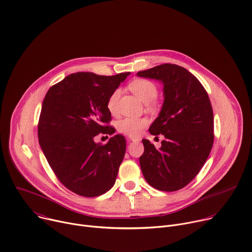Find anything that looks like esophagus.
Masks as SVG:
<instances>
[{"label": "esophagus", "mask_w": 252, "mask_h": 252, "mask_svg": "<svg viewBox=\"0 0 252 252\" xmlns=\"http://www.w3.org/2000/svg\"><path fill=\"white\" fill-rule=\"evenodd\" d=\"M128 140L129 141H138V138L137 137H128Z\"/></svg>", "instance_id": "obj_1"}]
</instances>
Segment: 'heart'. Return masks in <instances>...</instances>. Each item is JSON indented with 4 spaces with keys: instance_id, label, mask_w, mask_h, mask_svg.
Listing matches in <instances>:
<instances>
[{
    "instance_id": "obj_1",
    "label": "heart",
    "mask_w": 252,
    "mask_h": 252,
    "mask_svg": "<svg viewBox=\"0 0 252 252\" xmlns=\"http://www.w3.org/2000/svg\"><path fill=\"white\" fill-rule=\"evenodd\" d=\"M129 90L145 103H150L154 101L158 94L156 84L145 79H137L132 81L129 84ZM120 94L121 91L116 90L111 94L109 99H107V110H109L112 115H115L117 113ZM148 124L149 122L145 118H125L118 122L117 127L121 133L126 134L130 137H136L139 135L141 130L148 126Z\"/></svg>"
}]
</instances>
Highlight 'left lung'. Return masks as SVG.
I'll return each mask as SVG.
<instances>
[{
    "mask_svg": "<svg viewBox=\"0 0 252 252\" xmlns=\"http://www.w3.org/2000/svg\"><path fill=\"white\" fill-rule=\"evenodd\" d=\"M138 77L162 82L164 101L158 118L150 127L164 136L160 149L142 139L145 153L139 158L150 186L175 191L188 186L206 161L213 145V112L200 82L177 64L163 63L137 73Z\"/></svg>",
    "mask_w": 252,
    "mask_h": 252,
    "instance_id": "left-lung-1",
    "label": "left lung"
}]
</instances>
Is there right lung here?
<instances>
[{"label":"right lung","mask_w":252,"mask_h":252,"mask_svg":"<svg viewBox=\"0 0 252 252\" xmlns=\"http://www.w3.org/2000/svg\"><path fill=\"white\" fill-rule=\"evenodd\" d=\"M129 73L98 76L71 74L48 91L42 105L38 136L59 181L70 191L94 197L110 190L126 154V138L95 143L98 133L113 134L107 99Z\"/></svg>","instance_id":"add662e5"}]
</instances>
